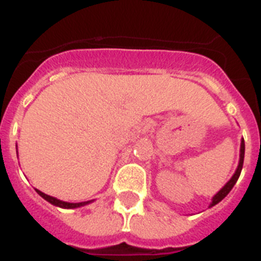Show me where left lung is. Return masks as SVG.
Segmentation results:
<instances>
[{"label": "left lung", "instance_id": "left-lung-1", "mask_svg": "<svg viewBox=\"0 0 261 261\" xmlns=\"http://www.w3.org/2000/svg\"><path fill=\"white\" fill-rule=\"evenodd\" d=\"M243 160H244V140H242V144H240V160H239V165H238L237 172H235L234 176L231 177V180L228 181L227 184H226L225 187H223L221 190H219L218 193H217L214 197H213V202L210 203V206H214V205H217V203H218V202H221L222 199L225 198V197L227 196L228 193H230V190L232 189V188H234V185L237 184L238 178H239V176H240V172H242V168H243Z\"/></svg>", "mask_w": 261, "mask_h": 261}]
</instances>
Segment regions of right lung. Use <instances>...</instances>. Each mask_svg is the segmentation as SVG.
I'll use <instances>...</instances> for the list:
<instances>
[{"label": "right lung", "mask_w": 261, "mask_h": 261, "mask_svg": "<svg viewBox=\"0 0 261 261\" xmlns=\"http://www.w3.org/2000/svg\"><path fill=\"white\" fill-rule=\"evenodd\" d=\"M36 192H38V194L39 196H42L43 198L46 199V201H48V202H51L52 205H56L59 206V207H64V209H73V207H80V206H84V205H87V203L89 202H79V203H71V202H64V201H60V199L58 198H54V197L51 196H47V194L42 193L40 190L36 189Z\"/></svg>", "instance_id": "1"}]
</instances>
